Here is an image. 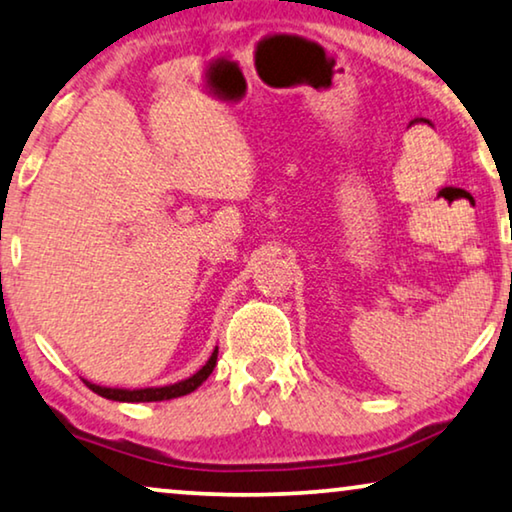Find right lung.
Instances as JSON below:
<instances>
[{
    "label": "right lung",
    "instance_id": "add662e5",
    "mask_svg": "<svg viewBox=\"0 0 512 512\" xmlns=\"http://www.w3.org/2000/svg\"><path fill=\"white\" fill-rule=\"evenodd\" d=\"M215 362H218V345H215L213 355L208 357V362L201 366L197 373H192L190 378L185 380H178L174 385H164V387H141V390H127V387H102V385H95V383H88L85 380V385L90 387L92 392L99 394V397L104 399H111V401H125V403H146V401H167V399H178V397H185V394H190L197 390V387L204 383V380L211 376L213 369H215Z\"/></svg>",
    "mask_w": 512,
    "mask_h": 512
}]
</instances>
